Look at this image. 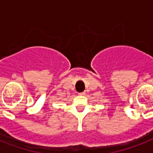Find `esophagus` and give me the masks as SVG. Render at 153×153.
Masks as SVG:
<instances>
[{
  "instance_id": "obj_1",
  "label": "esophagus",
  "mask_w": 153,
  "mask_h": 153,
  "mask_svg": "<svg viewBox=\"0 0 153 153\" xmlns=\"http://www.w3.org/2000/svg\"><path fill=\"white\" fill-rule=\"evenodd\" d=\"M79 94L80 95V96H84V95L85 94V92H82V93H80V94Z\"/></svg>"
}]
</instances>
